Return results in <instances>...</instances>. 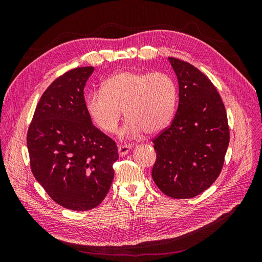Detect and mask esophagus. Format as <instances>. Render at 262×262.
<instances>
[{
	"label": "esophagus",
	"mask_w": 262,
	"mask_h": 262,
	"mask_svg": "<svg viewBox=\"0 0 262 262\" xmlns=\"http://www.w3.org/2000/svg\"><path fill=\"white\" fill-rule=\"evenodd\" d=\"M131 145H129V144H124V145H119L118 146V153H119V155L120 156H124V155H126L128 154L129 152H130V149H131Z\"/></svg>",
	"instance_id": "34e87169"
}]
</instances>
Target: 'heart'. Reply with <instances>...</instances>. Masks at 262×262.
<instances>
[{"mask_svg":"<svg viewBox=\"0 0 262 262\" xmlns=\"http://www.w3.org/2000/svg\"><path fill=\"white\" fill-rule=\"evenodd\" d=\"M177 87L161 72H119L102 84L101 92L86 96L85 108L92 121L106 133H114L122 110L128 119L122 138L138 136L142 131L153 134L168 125L175 113Z\"/></svg>","mask_w":262,"mask_h":262,"instance_id":"b5f03b06","label":"heart"}]
</instances>
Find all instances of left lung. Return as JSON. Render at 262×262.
Wrapping results in <instances>:
<instances>
[{
  "label": "left lung",
  "instance_id": "obj_1",
  "mask_svg": "<svg viewBox=\"0 0 262 262\" xmlns=\"http://www.w3.org/2000/svg\"><path fill=\"white\" fill-rule=\"evenodd\" d=\"M179 84L171 124L153 140V180L163 193L189 199L219 177L229 143L226 110L215 86L188 62L168 58Z\"/></svg>",
  "mask_w": 262,
  "mask_h": 262
}]
</instances>
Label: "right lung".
<instances>
[{
	"instance_id": "obj_1",
	"label": "right lung",
	"mask_w": 262,
	"mask_h": 262,
	"mask_svg": "<svg viewBox=\"0 0 262 262\" xmlns=\"http://www.w3.org/2000/svg\"><path fill=\"white\" fill-rule=\"evenodd\" d=\"M93 67L53 81L36 107L28 132L30 168L51 199L73 211L96 208L114 180L118 147L85 108L84 87Z\"/></svg>"
}]
</instances>
